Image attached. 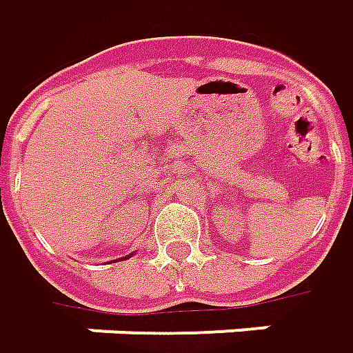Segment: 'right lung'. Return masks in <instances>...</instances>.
<instances>
[{"label": "right lung", "mask_w": 353, "mask_h": 353, "mask_svg": "<svg viewBox=\"0 0 353 353\" xmlns=\"http://www.w3.org/2000/svg\"><path fill=\"white\" fill-rule=\"evenodd\" d=\"M130 256H132V254H128V256H126V259H130ZM126 259H122V260H126Z\"/></svg>", "instance_id": "add662e5"}]
</instances>
